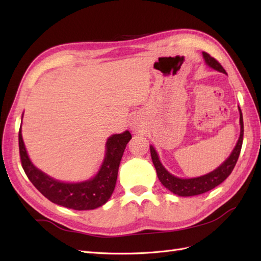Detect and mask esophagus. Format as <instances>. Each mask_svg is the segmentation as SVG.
<instances>
[{
  "mask_svg": "<svg viewBox=\"0 0 261 261\" xmlns=\"http://www.w3.org/2000/svg\"><path fill=\"white\" fill-rule=\"evenodd\" d=\"M142 124V121L138 118V116H135V118L131 120V130H134L135 132H140L143 129Z\"/></svg>",
  "mask_w": 261,
  "mask_h": 261,
  "instance_id": "esophagus-1",
  "label": "esophagus"
}]
</instances>
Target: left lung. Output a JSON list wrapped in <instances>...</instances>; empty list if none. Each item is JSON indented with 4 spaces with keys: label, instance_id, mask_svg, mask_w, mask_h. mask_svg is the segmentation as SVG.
<instances>
[{
    "label": "left lung",
    "instance_id": "8db88e82",
    "mask_svg": "<svg viewBox=\"0 0 261 261\" xmlns=\"http://www.w3.org/2000/svg\"><path fill=\"white\" fill-rule=\"evenodd\" d=\"M203 57L205 59V63H206L210 67L220 71V73L226 74V71L224 70L222 66H221V64L215 58L211 56V55L204 51ZM239 111H240L241 130H240L239 140H238L233 151L231 152L230 157L226 159L225 162L220 166V167H218L215 170L211 171V173L204 176L196 177V178H188V179H182V178H178V177H175L174 175H171L165 169L162 163H160L156 150H154L152 146H150L151 159L154 165V168H156L157 176L159 180L162 181V184L167 188V190L173 192L174 194H177L178 196L199 195V194L206 193L211 190H213L214 187L220 185L221 182L228 178V176L232 173V170L234 168V166L238 162V158H239L241 147H242V141H243V119H242V113H241L240 108H239Z\"/></svg>",
    "mask_w": 261,
    "mask_h": 261
}]
</instances>
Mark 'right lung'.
Returning <instances> with one entry per match:
<instances>
[{
  "label": "right lung",
  "instance_id": "right-lung-1",
  "mask_svg": "<svg viewBox=\"0 0 261 261\" xmlns=\"http://www.w3.org/2000/svg\"><path fill=\"white\" fill-rule=\"evenodd\" d=\"M131 139V134L113 135L107 141V153L98 173L94 178L82 182H62L43 174L30 162L23 139L19 130V150L21 165L28 178L49 201L77 211L94 210L109 201L114 191L121 158Z\"/></svg>",
  "mask_w": 261,
  "mask_h": 261
}]
</instances>
